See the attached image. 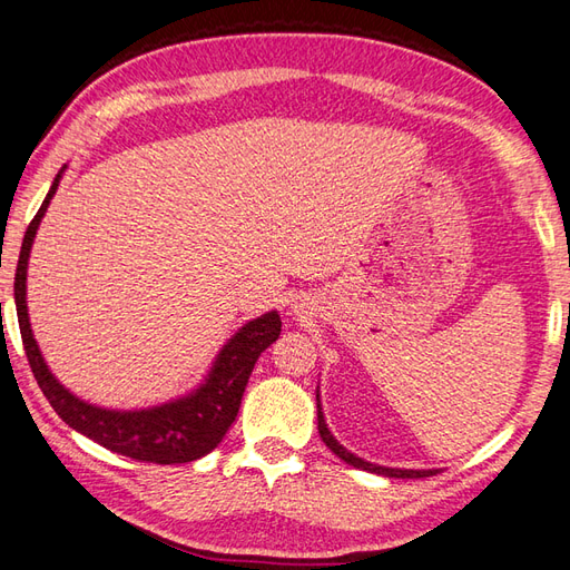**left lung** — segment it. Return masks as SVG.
<instances>
[{"instance_id":"obj_1","label":"left lung","mask_w":570,"mask_h":570,"mask_svg":"<svg viewBox=\"0 0 570 570\" xmlns=\"http://www.w3.org/2000/svg\"><path fill=\"white\" fill-rule=\"evenodd\" d=\"M316 421H318V435H322V440L326 442V448L341 456V460L345 464H351L355 469H363V471H372V474H382V476H390V479H423V476H435L440 469H390V466H377V464H370L365 460H360V456L351 454L348 450H345L341 442L331 435V430L326 428V421H324V411H322V404H318V392H316Z\"/></svg>"}]
</instances>
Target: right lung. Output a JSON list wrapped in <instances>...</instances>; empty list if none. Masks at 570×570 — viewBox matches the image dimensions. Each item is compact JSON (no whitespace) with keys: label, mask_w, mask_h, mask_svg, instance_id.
I'll use <instances>...</instances> for the list:
<instances>
[{"label":"right lung","mask_w":570,"mask_h":570,"mask_svg":"<svg viewBox=\"0 0 570 570\" xmlns=\"http://www.w3.org/2000/svg\"><path fill=\"white\" fill-rule=\"evenodd\" d=\"M58 184L60 174L52 180L43 205H40V210L23 234L17 277H13V299H17L23 351L26 357H29V365L40 392L46 394L55 413L69 428H75L77 433L99 442L101 448L110 452L151 464H184L200 460V456L213 452L219 445L222 438L227 435L229 425L237 419L246 382L252 377L258 355L281 336V316L268 312L242 326L237 336L229 338V343L217 355L210 377L205 380L200 390L186 399L147 411H108L91 406L87 401H79L50 374L31 333L29 312H26V268H29V254L36 229L48 210L50 198L58 190Z\"/></svg>","instance_id":"obj_1"}]
</instances>
